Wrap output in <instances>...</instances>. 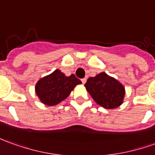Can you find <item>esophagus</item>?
<instances>
[{"mask_svg": "<svg viewBox=\"0 0 155 155\" xmlns=\"http://www.w3.org/2000/svg\"><path fill=\"white\" fill-rule=\"evenodd\" d=\"M81 81H82V83H83V84H85V83L86 82V78H84V79H82Z\"/></svg>", "mask_w": 155, "mask_h": 155, "instance_id": "1", "label": "esophagus"}]
</instances>
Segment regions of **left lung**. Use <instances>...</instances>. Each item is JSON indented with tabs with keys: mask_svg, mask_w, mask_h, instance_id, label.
Listing matches in <instances>:
<instances>
[{
	"mask_svg": "<svg viewBox=\"0 0 155 155\" xmlns=\"http://www.w3.org/2000/svg\"><path fill=\"white\" fill-rule=\"evenodd\" d=\"M85 87L96 103L107 109L118 108L124 102L125 86L105 72L89 78Z\"/></svg>",
	"mask_w": 155,
	"mask_h": 155,
	"instance_id": "1",
	"label": "left lung"
}]
</instances>
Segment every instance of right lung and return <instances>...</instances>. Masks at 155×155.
Listing matches in <instances>:
<instances>
[{"mask_svg":"<svg viewBox=\"0 0 155 155\" xmlns=\"http://www.w3.org/2000/svg\"><path fill=\"white\" fill-rule=\"evenodd\" d=\"M80 84L81 81L74 74L66 76L60 69H56L38 81L35 91L41 103L47 106H55L66 99Z\"/></svg>","mask_w":155,"mask_h":155,"instance_id":"right-lung-1","label":"right lung"}]
</instances>
